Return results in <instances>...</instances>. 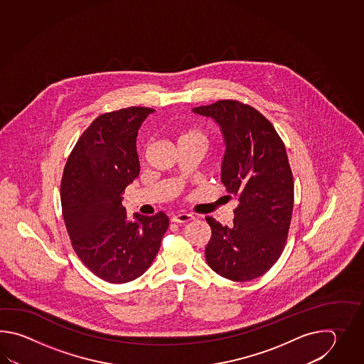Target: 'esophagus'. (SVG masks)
<instances>
[{"label": "esophagus", "instance_id": "1", "mask_svg": "<svg viewBox=\"0 0 364 364\" xmlns=\"http://www.w3.org/2000/svg\"><path fill=\"white\" fill-rule=\"evenodd\" d=\"M195 217L193 215H190V213H178V215H174V216L171 217V221L173 223H177V224H183V223H188V221H193Z\"/></svg>", "mask_w": 364, "mask_h": 364}]
</instances>
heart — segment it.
Here are the masks:
<instances>
[{
  "mask_svg": "<svg viewBox=\"0 0 364 364\" xmlns=\"http://www.w3.org/2000/svg\"><path fill=\"white\" fill-rule=\"evenodd\" d=\"M185 140H200L203 143H205L207 136L204 132H201L200 130H196V129H190V130H186L185 132H182L179 135V141H185Z\"/></svg>",
  "mask_w": 364,
  "mask_h": 364,
  "instance_id": "1",
  "label": "heart"
}]
</instances>
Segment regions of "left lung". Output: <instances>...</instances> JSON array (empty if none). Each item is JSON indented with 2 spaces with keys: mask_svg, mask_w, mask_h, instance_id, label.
Wrapping results in <instances>:
<instances>
[{
  "mask_svg": "<svg viewBox=\"0 0 364 364\" xmlns=\"http://www.w3.org/2000/svg\"><path fill=\"white\" fill-rule=\"evenodd\" d=\"M193 112L221 127V182L240 200L232 228L205 217L212 229L207 263L225 279H257L279 260L291 221L294 183L285 144L260 112L240 101L220 100Z\"/></svg>",
  "mask_w": 364,
  "mask_h": 364,
  "instance_id": "1",
  "label": "left lung"
}]
</instances>
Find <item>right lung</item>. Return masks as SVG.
Instances as JSON below:
<instances>
[{
	"label": "right lung",
	"mask_w": 364,
	"mask_h": 364,
	"mask_svg": "<svg viewBox=\"0 0 364 364\" xmlns=\"http://www.w3.org/2000/svg\"><path fill=\"white\" fill-rule=\"evenodd\" d=\"M155 110L119 109L97 117L71 151L61 181L62 215L74 251L110 284L138 279L154 262L168 216L126 215L124 188L139 176L136 136Z\"/></svg>",
	"instance_id": "1"
}]
</instances>
